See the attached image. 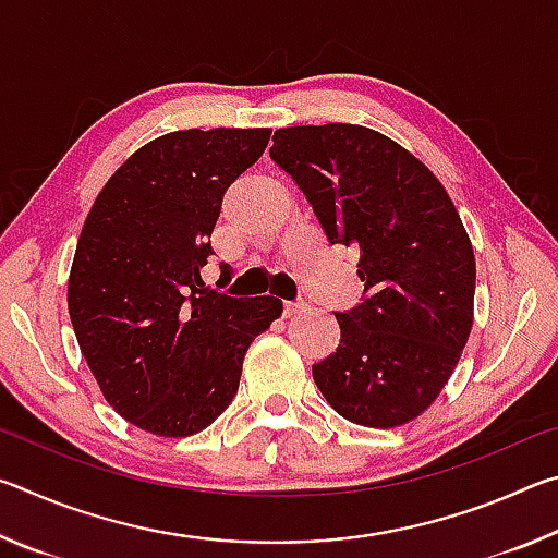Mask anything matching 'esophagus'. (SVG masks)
<instances>
[{"label": "esophagus", "instance_id": "esophagus-1", "mask_svg": "<svg viewBox=\"0 0 558 558\" xmlns=\"http://www.w3.org/2000/svg\"><path fill=\"white\" fill-rule=\"evenodd\" d=\"M300 310H305V302H286V305H282V315L292 317L295 313H300Z\"/></svg>", "mask_w": 558, "mask_h": 558}]
</instances>
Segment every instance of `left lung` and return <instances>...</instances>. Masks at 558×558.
Returning <instances> with one entry per match:
<instances>
[{
  "label": "left lung",
  "mask_w": 558,
  "mask_h": 558,
  "mask_svg": "<svg viewBox=\"0 0 558 558\" xmlns=\"http://www.w3.org/2000/svg\"><path fill=\"white\" fill-rule=\"evenodd\" d=\"M270 159L327 241L359 248L364 295L335 313L342 339L313 364L317 389L359 426H401L436 401L472 327L475 256L456 206L426 165L362 125L276 130Z\"/></svg>",
  "instance_id": "left-lung-1"
}]
</instances>
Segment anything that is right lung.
Wrapping results in <instances>:
<instances>
[{
  "mask_svg": "<svg viewBox=\"0 0 558 558\" xmlns=\"http://www.w3.org/2000/svg\"><path fill=\"white\" fill-rule=\"evenodd\" d=\"M268 128L179 130L137 149L83 223L69 313L93 376L132 426L184 438L239 391L243 356L282 313L204 286L226 189L260 159Z\"/></svg>",
  "mask_w": 558,
  "mask_h": 558,
  "instance_id": "1",
  "label": "right lung"
}]
</instances>
